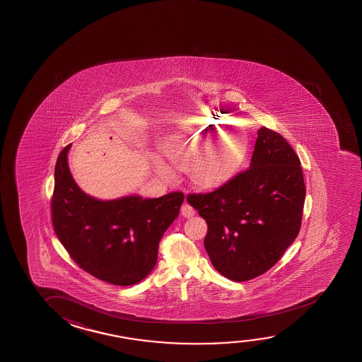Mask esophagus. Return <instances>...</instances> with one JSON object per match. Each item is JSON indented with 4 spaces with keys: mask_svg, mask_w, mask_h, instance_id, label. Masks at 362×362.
I'll list each match as a JSON object with an SVG mask.
<instances>
[{
    "mask_svg": "<svg viewBox=\"0 0 362 362\" xmlns=\"http://www.w3.org/2000/svg\"><path fill=\"white\" fill-rule=\"evenodd\" d=\"M181 215H182L184 217H186V218H189V217L194 216V207H192V206H189V204H184L182 207H181Z\"/></svg>",
    "mask_w": 362,
    "mask_h": 362,
    "instance_id": "34e87169",
    "label": "esophagus"
}]
</instances>
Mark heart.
<instances>
[{"instance_id": "b5f03b06", "label": "heart", "mask_w": 362, "mask_h": 362, "mask_svg": "<svg viewBox=\"0 0 362 362\" xmlns=\"http://www.w3.org/2000/svg\"><path fill=\"white\" fill-rule=\"evenodd\" d=\"M218 124V121L211 122L207 117L194 119L189 127L181 131L177 148L168 152V156L178 168H187L191 165L189 175L200 186L221 184L230 177L245 151V137L235 131L227 130L220 134L215 144L211 145L205 153L197 157L209 144L211 134L216 130Z\"/></svg>"}]
</instances>
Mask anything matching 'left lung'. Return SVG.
I'll use <instances>...</instances> for the list:
<instances>
[{
	"instance_id": "obj_1",
	"label": "left lung",
	"mask_w": 362,
	"mask_h": 362,
	"mask_svg": "<svg viewBox=\"0 0 362 362\" xmlns=\"http://www.w3.org/2000/svg\"><path fill=\"white\" fill-rule=\"evenodd\" d=\"M305 196L300 158L280 134L261 127L250 168L186 200L207 222L204 243L214 267L243 282L270 270L295 241Z\"/></svg>"
}]
</instances>
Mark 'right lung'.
<instances>
[{"label": "right lung", "mask_w": 362, "mask_h": 362, "mask_svg": "<svg viewBox=\"0 0 362 362\" xmlns=\"http://www.w3.org/2000/svg\"><path fill=\"white\" fill-rule=\"evenodd\" d=\"M70 147L59 152L54 166V233L82 270L117 286L135 285L155 267L158 243L178 216L184 194L145 200L140 196L93 199L72 178L67 163Z\"/></svg>", "instance_id": "right-lung-1"}]
</instances>
